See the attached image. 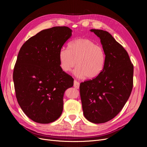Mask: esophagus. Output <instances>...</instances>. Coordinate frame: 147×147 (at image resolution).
I'll return each mask as SVG.
<instances>
[{
	"instance_id": "esophagus-1",
	"label": "esophagus",
	"mask_w": 147,
	"mask_h": 147,
	"mask_svg": "<svg viewBox=\"0 0 147 147\" xmlns=\"http://www.w3.org/2000/svg\"><path fill=\"white\" fill-rule=\"evenodd\" d=\"M79 86H80V83L79 82H78L77 80H74V87L76 89L79 88Z\"/></svg>"
}]
</instances>
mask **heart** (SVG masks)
Returning <instances> with one entry per match:
<instances>
[{"instance_id":"heart-1","label":"heart","mask_w":147,"mask_h":147,"mask_svg":"<svg viewBox=\"0 0 147 147\" xmlns=\"http://www.w3.org/2000/svg\"><path fill=\"white\" fill-rule=\"evenodd\" d=\"M60 67L64 72H69L76 65L74 74L79 78L86 76L94 79L103 71L105 63V53L101 46L89 38H79L68 45V49L62 48L59 52Z\"/></svg>"}]
</instances>
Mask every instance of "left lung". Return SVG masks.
I'll list each match as a JSON object with an SVG mask.
<instances>
[{"label":"left lung","instance_id":"8db88e82","mask_svg":"<svg viewBox=\"0 0 147 147\" xmlns=\"http://www.w3.org/2000/svg\"><path fill=\"white\" fill-rule=\"evenodd\" d=\"M90 31L101 40L105 63L96 78L80 83V94L84 117L99 124L115 117L126 103L133 88L134 65L111 34L102 30Z\"/></svg>","mask_w":147,"mask_h":147}]
</instances>
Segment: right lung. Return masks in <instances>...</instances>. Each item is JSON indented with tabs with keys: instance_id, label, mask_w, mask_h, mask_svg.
I'll return each mask as SVG.
<instances>
[{
	"instance_id": "1",
	"label": "right lung",
	"mask_w": 147,
	"mask_h": 147,
	"mask_svg": "<svg viewBox=\"0 0 147 147\" xmlns=\"http://www.w3.org/2000/svg\"><path fill=\"white\" fill-rule=\"evenodd\" d=\"M72 35L68 27L43 30L21 48L13 73L17 101L33 121L48 124L57 120L63 110L65 91L74 79L62 70L59 52Z\"/></svg>"
}]
</instances>
